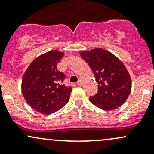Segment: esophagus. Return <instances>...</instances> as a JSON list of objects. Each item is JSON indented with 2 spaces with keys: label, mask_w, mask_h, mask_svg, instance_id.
Segmentation results:
<instances>
[{
  "label": "esophagus",
  "mask_w": 154,
  "mask_h": 154,
  "mask_svg": "<svg viewBox=\"0 0 154 154\" xmlns=\"http://www.w3.org/2000/svg\"><path fill=\"white\" fill-rule=\"evenodd\" d=\"M82 82H83V79L82 78H79V80H78V82H77V84L78 85H82Z\"/></svg>",
  "instance_id": "esophagus-1"
}]
</instances>
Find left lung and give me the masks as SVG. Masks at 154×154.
<instances>
[{
  "instance_id": "1",
  "label": "left lung",
  "mask_w": 154,
  "mask_h": 154,
  "mask_svg": "<svg viewBox=\"0 0 154 154\" xmlns=\"http://www.w3.org/2000/svg\"><path fill=\"white\" fill-rule=\"evenodd\" d=\"M88 63L98 82V93L90 97L95 106L105 111L117 109L126 101L130 94L132 81L124 63L103 48H94L80 53Z\"/></svg>"
}]
</instances>
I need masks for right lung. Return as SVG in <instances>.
<instances>
[{"instance_id":"obj_1","label":"right lung","mask_w":154,"mask_h":154,"mask_svg":"<svg viewBox=\"0 0 154 154\" xmlns=\"http://www.w3.org/2000/svg\"><path fill=\"white\" fill-rule=\"evenodd\" d=\"M63 56V52L56 50L40 55L23 75V96L26 103L40 114L56 112L69 100L72 88L63 84L65 75L56 66Z\"/></svg>"}]
</instances>
